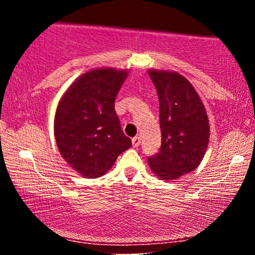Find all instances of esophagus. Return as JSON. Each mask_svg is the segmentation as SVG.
I'll return each instance as SVG.
<instances>
[{
	"instance_id": "1",
	"label": "esophagus",
	"mask_w": 255,
	"mask_h": 255,
	"mask_svg": "<svg viewBox=\"0 0 255 255\" xmlns=\"http://www.w3.org/2000/svg\"><path fill=\"white\" fill-rule=\"evenodd\" d=\"M140 141H141V140H140V136H134L133 139H131V144H133L134 147H137V146L140 145Z\"/></svg>"
}]
</instances>
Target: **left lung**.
<instances>
[{"instance_id":"left-lung-1","label":"left lung","mask_w":255,"mask_h":255,"mask_svg":"<svg viewBox=\"0 0 255 255\" xmlns=\"http://www.w3.org/2000/svg\"><path fill=\"white\" fill-rule=\"evenodd\" d=\"M159 101L162 145L147 157L152 171L175 180L193 171L203 159L210 137L204 104L192 84L178 73L150 71Z\"/></svg>"}]
</instances>
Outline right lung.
Masks as SVG:
<instances>
[{"label": "right lung", "mask_w": 255, "mask_h": 255, "mask_svg": "<svg viewBox=\"0 0 255 255\" xmlns=\"http://www.w3.org/2000/svg\"><path fill=\"white\" fill-rule=\"evenodd\" d=\"M126 71L95 69L77 79L55 115V139L67 163L85 177H99L131 146L125 135L115 98Z\"/></svg>", "instance_id": "obj_1"}]
</instances>
